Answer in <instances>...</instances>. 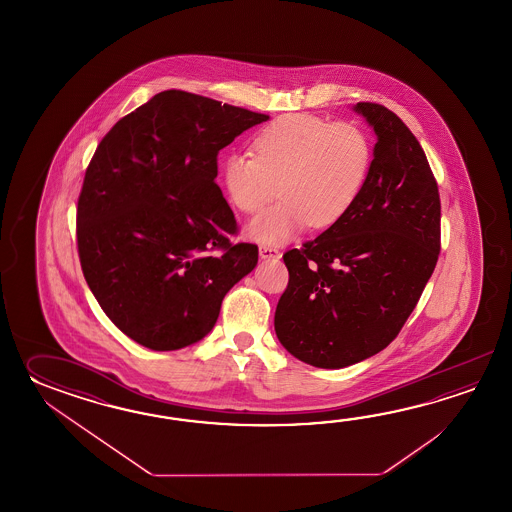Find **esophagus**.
Listing matches in <instances>:
<instances>
[{
  "mask_svg": "<svg viewBox=\"0 0 512 512\" xmlns=\"http://www.w3.org/2000/svg\"><path fill=\"white\" fill-rule=\"evenodd\" d=\"M260 256L263 260H272V258H280V251L271 245H260Z\"/></svg>",
  "mask_w": 512,
  "mask_h": 512,
  "instance_id": "esophagus-1",
  "label": "esophagus"
}]
</instances>
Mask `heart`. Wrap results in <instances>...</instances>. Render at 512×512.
Instances as JSON below:
<instances>
[{"label": "heart", "mask_w": 512, "mask_h": 512, "mask_svg": "<svg viewBox=\"0 0 512 512\" xmlns=\"http://www.w3.org/2000/svg\"><path fill=\"white\" fill-rule=\"evenodd\" d=\"M373 148L368 133L351 122H329L309 113L271 120L254 139V153H230L221 166L232 207L258 214L254 240L282 243L304 225L329 229L348 214L370 175Z\"/></svg>", "instance_id": "1"}]
</instances>
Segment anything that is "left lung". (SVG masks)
Returning <instances> with one entry per match:
<instances>
[{
    "mask_svg": "<svg viewBox=\"0 0 512 512\" xmlns=\"http://www.w3.org/2000/svg\"><path fill=\"white\" fill-rule=\"evenodd\" d=\"M377 133L370 175L348 214L283 254L287 289L274 315L293 357L338 370L399 335L441 251V201L414 133L393 111L359 102Z\"/></svg>",
    "mask_w": 512,
    "mask_h": 512,
    "instance_id": "left-lung-1",
    "label": "left lung"
}]
</instances>
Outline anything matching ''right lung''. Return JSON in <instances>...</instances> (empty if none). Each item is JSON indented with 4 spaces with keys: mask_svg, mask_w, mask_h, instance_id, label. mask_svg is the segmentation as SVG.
Returning <instances> with one entry per match:
<instances>
[{
    "mask_svg": "<svg viewBox=\"0 0 512 512\" xmlns=\"http://www.w3.org/2000/svg\"><path fill=\"white\" fill-rule=\"evenodd\" d=\"M269 119L179 89L161 91L106 133L78 196L82 272L102 311L144 348L174 351L207 335L258 245L216 185L218 153Z\"/></svg>",
    "mask_w": 512,
    "mask_h": 512,
    "instance_id": "add662e5",
    "label": "right lung"
}]
</instances>
